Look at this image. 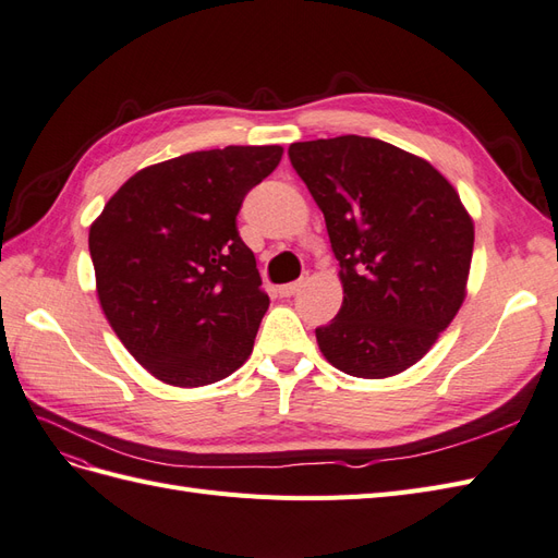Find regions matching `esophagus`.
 Masks as SVG:
<instances>
[{
	"mask_svg": "<svg viewBox=\"0 0 558 558\" xmlns=\"http://www.w3.org/2000/svg\"><path fill=\"white\" fill-rule=\"evenodd\" d=\"M302 288H304V280H294V282H288V284H282V288H278V294L280 296H294Z\"/></svg>",
	"mask_w": 558,
	"mask_h": 558,
	"instance_id": "esophagus-1",
	"label": "esophagus"
}]
</instances>
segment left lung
I'll return each mask as SVG.
<instances>
[{"label":"left lung","instance_id":"obj_1","mask_svg":"<svg viewBox=\"0 0 558 558\" xmlns=\"http://www.w3.org/2000/svg\"><path fill=\"white\" fill-rule=\"evenodd\" d=\"M325 214L344 302L318 327L341 373L387 379L422 361L466 296L474 219L424 157L369 136L290 146Z\"/></svg>","mask_w":558,"mask_h":558}]
</instances>
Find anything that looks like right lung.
I'll list each match as a JSON object with an SVG mask.
<instances>
[{
	"label": "right lung",
	"instance_id": "obj_1",
	"mask_svg": "<svg viewBox=\"0 0 558 558\" xmlns=\"http://www.w3.org/2000/svg\"><path fill=\"white\" fill-rule=\"evenodd\" d=\"M280 157L282 146H226L150 165L92 223L98 302L155 379L207 387L250 359L268 294L235 217Z\"/></svg>",
	"mask_w": 558,
	"mask_h": 558
}]
</instances>
